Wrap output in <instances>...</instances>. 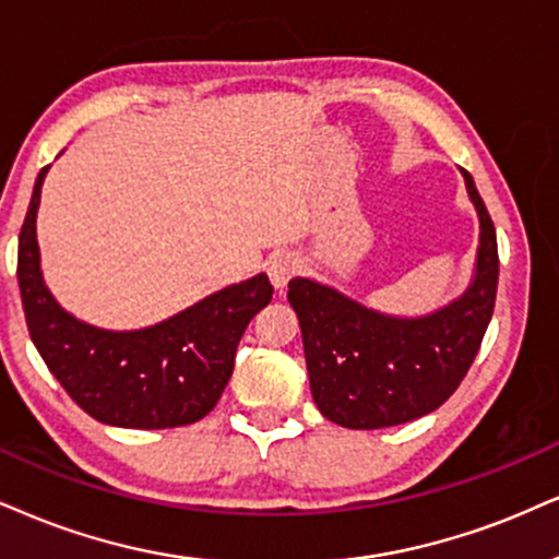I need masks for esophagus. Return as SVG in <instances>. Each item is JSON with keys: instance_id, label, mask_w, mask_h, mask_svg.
<instances>
[{"instance_id": "esophagus-1", "label": "esophagus", "mask_w": 559, "mask_h": 559, "mask_svg": "<svg viewBox=\"0 0 559 559\" xmlns=\"http://www.w3.org/2000/svg\"><path fill=\"white\" fill-rule=\"evenodd\" d=\"M295 272H298V259L290 257V253H277V257L269 259L266 264L269 280H272V285L277 287V290H282V287L295 277Z\"/></svg>"}]
</instances>
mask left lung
<instances>
[{
    "mask_svg": "<svg viewBox=\"0 0 559 559\" xmlns=\"http://www.w3.org/2000/svg\"><path fill=\"white\" fill-rule=\"evenodd\" d=\"M479 215L477 272L459 300L419 319L365 308L334 287L290 280L311 394L321 415L353 430L412 423L438 409L472 368L498 293V238L474 178L461 170Z\"/></svg>",
    "mask_w": 559,
    "mask_h": 559,
    "instance_id": "left-lung-1",
    "label": "left lung"
}]
</instances>
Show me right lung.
Wrapping results in <instances>:
<instances>
[{
	"label": "right lung",
	"instance_id": "right-lung-1",
	"mask_svg": "<svg viewBox=\"0 0 559 559\" xmlns=\"http://www.w3.org/2000/svg\"><path fill=\"white\" fill-rule=\"evenodd\" d=\"M48 168L33 186L17 246L27 332L48 370L80 409L106 425L163 430L210 415L230 381L248 321L272 300V282L257 274L140 332L78 321L53 300L40 274L36 215Z\"/></svg>",
	"mask_w": 559,
	"mask_h": 559
}]
</instances>
